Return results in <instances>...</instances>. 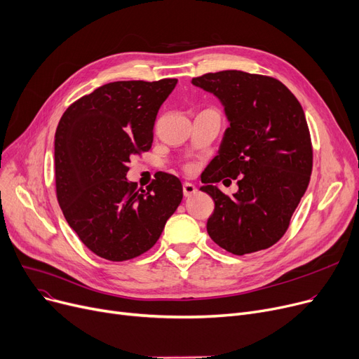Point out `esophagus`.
<instances>
[{"label": "esophagus", "mask_w": 359, "mask_h": 359, "mask_svg": "<svg viewBox=\"0 0 359 359\" xmlns=\"http://www.w3.org/2000/svg\"><path fill=\"white\" fill-rule=\"evenodd\" d=\"M182 193H184V197H191L193 194L197 193L196 185L191 184V182H184L182 184Z\"/></svg>", "instance_id": "obj_1"}]
</instances>
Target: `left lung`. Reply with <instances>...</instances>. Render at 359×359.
I'll list each match as a JSON object with an SVG mask.
<instances>
[{
    "instance_id": "obj_1",
    "label": "left lung",
    "mask_w": 359,
    "mask_h": 359,
    "mask_svg": "<svg viewBox=\"0 0 359 359\" xmlns=\"http://www.w3.org/2000/svg\"><path fill=\"white\" fill-rule=\"evenodd\" d=\"M225 108L229 127L217 156L201 174V191L215 201L208 232L224 250L244 255L276 244L309 187L310 130L298 99L279 80L238 70L191 80ZM238 178L229 198L215 182Z\"/></svg>"
}]
</instances>
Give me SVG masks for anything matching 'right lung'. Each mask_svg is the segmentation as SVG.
Wrapping results in <instances>:
<instances>
[{"label":"right lung","mask_w":359,"mask_h":359,"mask_svg":"<svg viewBox=\"0 0 359 359\" xmlns=\"http://www.w3.org/2000/svg\"><path fill=\"white\" fill-rule=\"evenodd\" d=\"M177 81L108 83L60 119L57 198L68 225L102 259L124 262L150 250L182 200L181 181L170 174L146 190L126 178L131 156L151 147L158 111Z\"/></svg>","instance_id":"obj_1"}]
</instances>
